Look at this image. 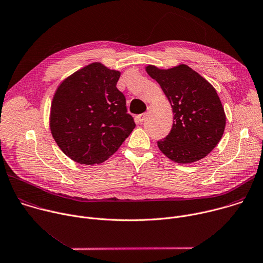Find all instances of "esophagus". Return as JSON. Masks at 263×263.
<instances>
[{
	"label": "esophagus",
	"mask_w": 263,
	"mask_h": 263,
	"mask_svg": "<svg viewBox=\"0 0 263 263\" xmlns=\"http://www.w3.org/2000/svg\"><path fill=\"white\" fill-rule=\"evenodd\" d=\"M146 112L145 114H141V115H139V116H137V121L139 122V123H141V122H143L144 120H145V118H146Z\"/></svg>",
	"instance_id": "obj_1"
}]
</instances>
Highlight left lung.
Returning a JSON list of instances; mask_svg holds the SVG:
<instances>
[{
    "mask_svg": "<svg viewBox=\"0 0 263 263\" xmlns=\"http://www.w3.org/2000/svg\"><path fill=\"white\" fill-rule=\"evenodd\" d=\"M145 71L160 84L173 112L171 131L158 141L159 149L182 164L208 156L219 143L226 125L215 87L185 64L170 69L148 65Z\"/></svg>",
    "mask_w": 263,
    "mask_h": 263,
    "instance_id": "left-lung-1",
    "label": "left lung"
}]
</instances>
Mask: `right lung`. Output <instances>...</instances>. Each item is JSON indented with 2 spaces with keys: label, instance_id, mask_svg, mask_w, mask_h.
Returning <instances> with one entry per match:
<instances>
[{
  "label": "right lung",
  "instance_id": "obj_1",
  "mask_svg": "<svg viewBox=\"0 0 263 263\" xmlns=\"http://www.w3.org/2000/svg\"><path fill=\"white\" fill-rule=\"evenodd\" d=\"M121 72L95 62L64 79L53 95L49 127L62 152L79 164H100L135 128L117 87Z\"/></svg>",
  "mask_w": 263,
  "mask_h": 263
}]
</instances>
